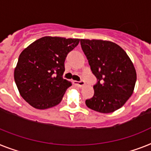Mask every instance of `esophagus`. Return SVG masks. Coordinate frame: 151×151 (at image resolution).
<instances>
[{
	"instance_id": "esophagus-1",
	"label": "esophagus",
	"mask_w": 151,
	"mask_h": 151,
	"mask_svg": "<svg viewBox=\"0 0 151 151\" xmlns=\"http://www.w3.org/2000/svg\"><path fill=\"white\" fill-rule=\"evenodd\" d=\"M73 84H75L76 86L78 87H82L85 85V81L84 80H80V81H74L73 82Z\"/></svg>"
}]
</instances>
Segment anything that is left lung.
<instances>
[{"label":"left lung","mask_w":151,"mask_h":151,"mask_svg":"<svg viewBox=\"0 0 151 151\" xmlns=\"http://www.w3.org/2000/svg\"><path fill=\"white\" fill-rule=\"evenodd\" d=\"M80 44L97 82L94 96L86 100L89 109L109 113L123 106L134 92L137 73L127 54L109 41L81 39Z\"/></svg>","instance_id":"obj_1"}]
</instances>
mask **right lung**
<instances>
[{
  "instance_id": "right-lung-1",
  "label": "right lung",
  "mask_w": 151,
  "mask_h": 151,
  "mask_svg": "<svg viewBox=\"0 0 151 151\" xmlns=\"http://www.w3.org/2000/svg\"><path fill=\"white\" fill-rule=\"evenodd\" d=\"M80 39L46 36L36 40L21 53L14 81L24 100L36 109L58 105L68 87L63 78L67 55Z\"/></svg>"
}]
</instances>
